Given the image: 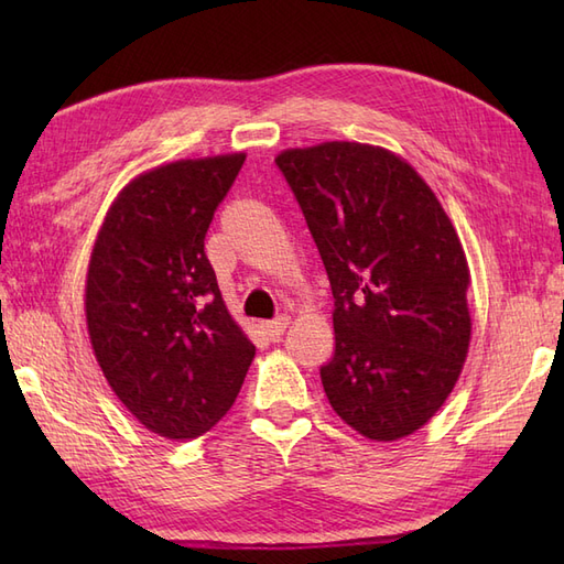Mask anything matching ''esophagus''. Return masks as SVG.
Returning <instances> with one entry per match:
<instances>
[{
	"instance_id": "34e87169",
	"label": "esophagus",
	"mask_w": 564,
	"mask_h": 564,
	"mask_svg": "<svg viewBox=\"0 0 564 564\" xmlns=\"http://www.w3.org/2000/svg\"><path fill=\"white\" fill-rule=\"evenodd\" d=\"M289 319L286 315H282V317H278V319H270V322H261V332L270 338V340H280L282 338V334L286 332V327H289Z\"/></svg>"
}]
</instances>
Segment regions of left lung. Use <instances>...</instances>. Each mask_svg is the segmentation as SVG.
I'll return each instance as SVG.
<instances>
[{
  "label": "left lung",
  "instance_id": "1",
  "mask_svg": "<svg viewBox=\"0 0 564 564\" xmlns=\"http://www.w3.org/2000/svg\"><path fill=\"white\" fill-rule=\"evenodd\" d=\"M301 204L334 294V357L319 369L352 431L392 442L445 404L473 319L464 245L416 169L355 141L275 158Z\"/></svg>",
  "mask_w": 564,
  "mask_h": 564
}]
</instances>
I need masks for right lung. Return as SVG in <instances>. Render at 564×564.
Here are the masks:
<instances>
[{
  "instance_id": "add662e5",
  "label": "right lung",
  "mask_w": 564,
  "mask_h": 564,
  "mask_svg": "<svg viewBox=\"0 0 564 564\" xmlns=\"http://www.w3.org/2000/svg\"><path fill=\"white\" fill-rule=\"evenodd\" d=\"M245 160L230 152L148 169L117 193L91 249L84 315L96 362L127 412L166 440L212 431L256 355L204 253Z\"/></svg>"
}]
</instances>
